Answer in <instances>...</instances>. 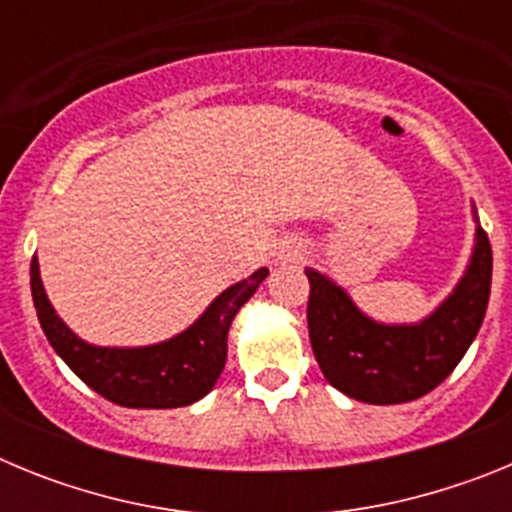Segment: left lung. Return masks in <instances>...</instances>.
<instances>
[{"label":"left lung","mask_w":512,"mask_h":512,"mask_svg":"<svg viewBox=\"0 0 512 512\" xmlns=\"http://www.w3.org/2000/svg\"><path fill=\"white\" fill-rule=\"evenodd\" d=\"M305 274L307 328L323 377L359 402L397 405L436 390L472 346L490 302L492 248L477 225L472 259L454 292L410 325L377 323L333 279L315 269Z\"/></svg>","instance_id":"obj_1"}]
</instances>
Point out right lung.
Masks as SVG:
<instances>
[{
    "mask_svg": "<svg viewBox=\"0 0 512 512\" xmlns=\"http://www.w3.org/2000/svg\"><path fill=\"white\" fill-rule=\"evenodd\" d=\"M266 274L269 269L253 271L248 279L220 292L179 336L135 348L92 346L81 341L58 318L45 295L38 256H33L30 264V289L45 338L81 382L122 408L166 410L192 405L215 387L228 356L230 323Z\"/></svg>",
    "mask_w": 512,
    "mask_h": 512,
    "instance_id": "obj_1",
    "label": "right lung"
}]
</instances>
